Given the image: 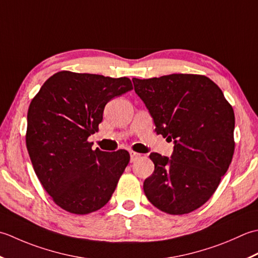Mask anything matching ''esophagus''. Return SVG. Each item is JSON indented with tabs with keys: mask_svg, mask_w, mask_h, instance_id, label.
<instances>
[{
	"mask_svg": "<svg viewBox=\"0 0 258 258\" xmlns=\"http://www.w3.org/2000/svg\"><path fill=\"white\" fill-rule=\"evenodd\" d=\"M129 154H130V160H131V162H134L135 160H137V159L140 158V157H141V154H139V152H136L134 150H130Z\"/></svg>",
	"mask_w": 258,
	"mask_h": 258,
	"instance_id": "34e87169",
	"label": "esophagus"
}]
</instances>
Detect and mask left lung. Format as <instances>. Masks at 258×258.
<instances>
[{
	"instance_id": "left-lung-1",
	"label": "left lung",
	"mask_w": 258,
	"mask_h": 258,
	"mask_svg": "<svg viewBox=\"0 0 258 258\" xmlns=\"http://www.w3.org/2000/svg\"><path fill=\"white\" fill-rule=\"evenodd\" d=\"M133 81L156 133L175 143L171 159L150 154L155 170L144 182L145 195L164 213H191L213 196L232 162L233 107L216 83L202 75Z\"/></svg>"
}]
</instances>
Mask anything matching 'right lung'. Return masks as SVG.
I'll return each instance as SVG.
<instances>
[{"mask_svg":"<svg viewBox=\"0 0 258 258\" xmlns=\"http://www.w3.org/2000/svg\"><path fill=\"white\" fill-rule=\"evenodd\" d=\"M129 78L60 71L30 103L25 143L41 185L57 206L87 215L106 205L130 161L127 150L92 149L106 104L130 91Z\"/></svg>","mask_w":258,"mask_h":258,"instance_id":"right-lung-1","label":"right lung"}]
</instances>
